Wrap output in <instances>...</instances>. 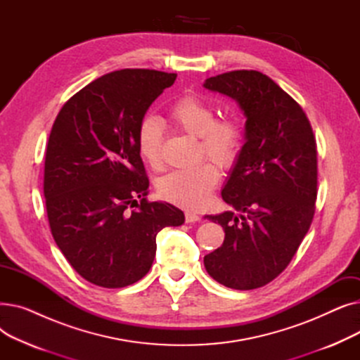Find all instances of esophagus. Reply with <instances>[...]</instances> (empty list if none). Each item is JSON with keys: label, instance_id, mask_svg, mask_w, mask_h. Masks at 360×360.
Here are the masks:
<instances>
[{"label": "esophagus", "instance_id": "34e87169", "mask_svg": "<svg viewBox=\"0 0 360 360\" xmlns=\"http://www.w3.org/2000/svg\"><path fill=\"white\" fill-rule=\"evenodd\" d=\"M201 217L197 213L193 212H185V221L186 223H194V221H200Z\"/></svg>", "mask_w": 360, "mask_h": 360}]
</instances>
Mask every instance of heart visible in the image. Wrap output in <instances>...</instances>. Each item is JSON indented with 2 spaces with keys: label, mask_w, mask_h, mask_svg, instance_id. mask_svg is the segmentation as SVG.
Masks as SVG:
<instances>
[{
  "label": "heart",
  "mask_w": 360,
  "mask_h": 360,
  "mask_svg": "<svg viewBox=\"0 0 360 360\" xmlns=\"http://www.w3.org/2000/svg\"><path fill=\"white\" fill-rule=\"evenodd\" d=\"M169 120L181 131L200 139V155L223 169L232 167L243 147V127L238 118H216L214 108L197 94H184L169 109ZM137 147L143 160L155 170L163 167V129L155 118L141 121ZM212 162L174 170L158 182L159 195L185 209H201L219 184V170Z\"/></svg>",
  "instance_id": "heart-1"
}]
</instances>
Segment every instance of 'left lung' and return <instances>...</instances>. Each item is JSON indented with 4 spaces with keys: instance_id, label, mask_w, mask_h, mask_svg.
<instances>
[{
    "instance_id": "left-lung-1",
    "label": "left lung",
    "mask_w": 360,
    "mask_h": 360,
    "mask_svg": "<svg viewBox=\"0 0 360 360\" xmlns=\"http://www.w3.org/2000/svg\"><path fill=\"white\" fill-rule=\"evenodd\" d=\"M204 87L235 99L247 117V143L221 191L240 214L207 216L221 224L224 240L204 257V266L226 288H262L289 266L312 223L318 185L312 127L290 94L259 71L223 72Z\"/></svg>"
}]
</instances>
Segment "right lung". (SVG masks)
Instances as JSON below:
<instances>
[{"label": "right lung", "instance_id": "1", "mask_svg": "<svg viewBox=\"0 0 360 360\" xmlns=\"http://www.w3.org/2000/svg\"><path fill=\"white\" fill-rule=\"evenodd\" d=\"M175 80L174 72L144 68L105 74L71 96L52 125L44 172L51 233L71 267L96 286L143 278L158 233L185 220L175 205L146 198L137 147L144 113Z\"/></svg>", "mask_w": 360, "mask_h": 360}]
</instances>
